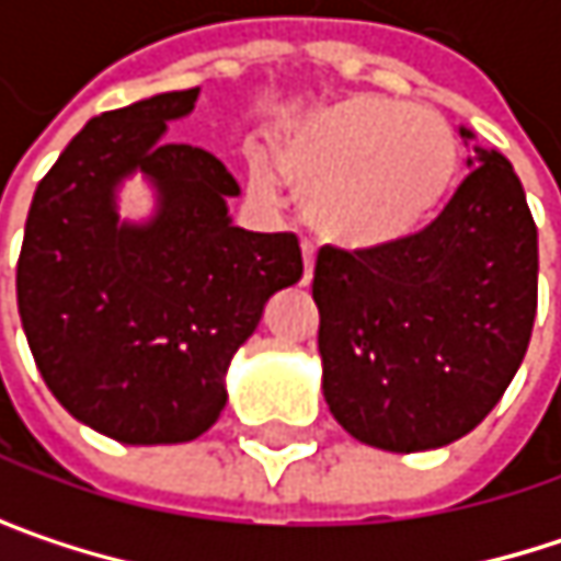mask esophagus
I'll use <instances>...</instances> for the list:
<instances>
[{"label":"esophagus","mask_w":561,"mask_h":561,"mask_svg":"<svg viewBox=\"0 0 561 561\" xmlns=\"http://www.w3.org/2000/svg\"><path fill=\"white\" fill-rule=\"evenodd\" d=\"M301 253H305V276H301V285H308L311 276H314V253H311V243H301Z\"/></svg>","instance_id":"1"}]
</instances>
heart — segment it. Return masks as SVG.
<instances>
[{"mask_svg": "<svg viewBox=\"0 0 561 561\" xmlns=\"http://www.w3.org/2000/svg\"><path fill=\"white\" fill-rule=\"evenodd\" d=\"M301 194L308 227L344 250H387L412 237L448 197L461 146L448 119L374 93L344 96L288 123L273 146ZM250 191L273 197L276 174L250 159Z\"/></svg>", "mask_w": 561, "mask_h": 561, "instance_id": "1", "label": "heart"}]
</instances>
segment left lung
<instances>
[{"label": "left lung", "mask_w": 561, "mask_h": 561, "mask_svg": "<svg viewBox=\"0 0 561 561\" xmlns=\"http://www.w3.org/2000/svg\"><path fill=\"white\" fill-rule=\"evenodd\" d=\"M461 139L474 133L461 126ZM448 207L387 250L324 247L321 390L357 442L428 451L484 422L516 377L536 318L539 243L513 165L474 146Z\"/></svg>", "instance_id": "8db88e82"}]
</instances>
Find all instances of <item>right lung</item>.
<instances>
[{"instance_id": "add662e5", "label": "right lung", "mask_w": 561, "mask_h": 561, "mask_svg": "<svg viewBox=\"0 0 561 561\" xmlns=\"http://www.w3.org/2000/svg\"><path fill=\"white\" fill-rule=\"evenodd\" d=\"M197 87L93 116L32 197L19 314L55 399L123 445L204 435L227 405V370L266 301L301 279L291 233L233 227L240 184L204 149L165 142ZM157 191L146 221L118 217V187Z\"/></svg>"}]
</instances>
